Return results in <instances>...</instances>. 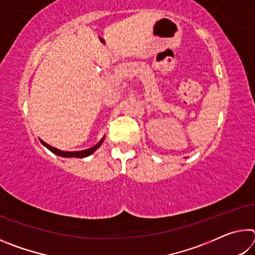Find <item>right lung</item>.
<instances>
[{
    "instance_id": "obj_1",
    "label": "right lung",
    "mask_w": 255,
    "mask_h": 255,
    "mask_svg": "<svg viewBox=\"0 0 255 255\" xmlns=\"http://www.w3.org/2000/svg\"><path fill=\"white\" fill-rule=\"evenodd\" d=\"M105 138H106V136L103 137L102 139H101L100 141H99V143H98L97 145L92 146V147H90V148H88V149H84V150H77V152H65V150H60V149H58V148L53 147V146L49 145V144L45 143V141L42 140V139H40V138H39V140H40V143H41L42 145H44L45 147L48 148L51 153L58 155V156H62V157H77V158H83V157H86V156H90V155L96 152V150L102 145L103 140H105Z\"/></svg>"
}]
</instances>
